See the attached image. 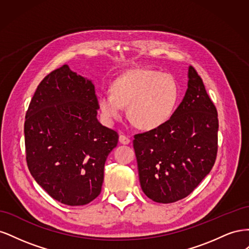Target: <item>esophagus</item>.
I'll use <instances>...</instances> for the list:
<instances>
[{
  "label": "esophagus",
  "mask_w": 249,
  "mask_h": 249,
  "mask_svg": "<svg viewBox=\"0 0 249 249\" xmlns=\"http://www.w3.org/2000/svg\"><path fill=\"white\" fill-rule=\"evenodd\" d=\"M119 142L122 143V144H129L130 143V138L125 136V135H120L119 136Z\"/></svg>",
  "instance_id": "34e87169"
}]
</instances>
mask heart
<instances>
[{
	"label": "heart",
	"instance_id": "b5f03b06",
	"mask_svg": "<svg viewBox=\"0 0 249 249\" xmlns=\"http://www.w3.org/2000/svg\"><path fill=\"white\" fill-rule=\"evenodd\" d=\"M179 100V86L171 74L135 69L118 77L112 90L99 95V107L109 120L117 118L123 106L132 124L141 130H154L171 117Z\"/></svg>",
	"mask_w": 249,
	"mask_h": 249
}]
</instances>
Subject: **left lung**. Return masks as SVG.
Masks as SVG:
<instances>
[{"label": "left lung", "instance_id": "left-lung-1", "mask_svg": "<svg viewBox=\"0 0 249 249\" xmlns=\"http://www.w3.org/2000/svg\"><path fill=\"white\" fill-rule=\"evenodd\" d=\"M217 110L192 66L182 103L162 125L134 136L139 180L146 196L170 203L188 196L217 156Z\"/></svg>", "mask_w": 249, "mask_h": 249}]
</instances>
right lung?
Masks as SVG:
<instances>
[{"label":"right lung","mask_w":249,"mask_h":249,"mask_svg":"<svg viewBox=\"0 0 249 249\" xmlns=\"http://www.w3.org/2000/svg\"><path fill=\"white\" fill-rule=\"evenodd\" d=\"M99 102L91 80L67 64L37 87L26 113L28 168L43 190L67 206L99 196L105 162L118 134L97 119Z\"/></svg>","instance_id":"right-lung-1"}]
</instances>
